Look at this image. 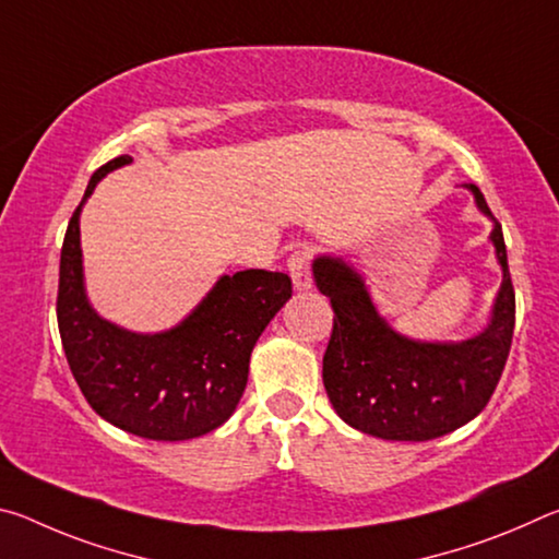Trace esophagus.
Segmentation results:
<instances>
[{"instance_id": "1", "label": "esophagus", "mask_w": 559, "mask_h": 559, "mask_svg": "<svg viewBox=\"0 0 559 559\" xmlns=\"http://www.w3.org/2000/svg\"><path fill=\"white\" fill-rule=\"evenodd\" d=\"M288 273H290V278H293V286H296L298 290H310V288H313V276H310V249H308V246H300L298 251L290 253Z\"/></svg>"}]
</instances>
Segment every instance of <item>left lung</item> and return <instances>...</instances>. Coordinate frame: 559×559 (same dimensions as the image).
Here are the masks:
<instances>
[{"label":"left lung","mask_w":559,"mask_h":559,"mask_svg":"<svg viewBox=\"0 0 559 559\" xmlns=\"http://www.w3.org/2000/svg\"><path fill=\"white\" fill-rule=\"evenodd\" d=\"M478 210L493 219L476 185H466ZM490 241L503 283L484 333L461 343H424L400 335L377 313L365 281L343 259L313 261L316 286L335 310L323 357L330 404L349 427L386 441H429L484 412L503 374L515 328V290L503 229L493 219Z\"/></svg>","instance_id":"8db88e82"}]
</instances>
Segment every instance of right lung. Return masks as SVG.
I'll return each instance as SVG.
<instances>
[{"label":"right lung","mask_w":559,"mask_h":559,"mask_svg":"<svg viewBox=\"0 0 559 559\" xmlns=\"http://www.w3.org/2000/svg\"><path fill=\"white\" fill-rule=\"evenodd\" d=\"M120 155L96 169L61 246L56 318L66 359L98 416L135 437L185 441L229 419L249 380L259 335L290 298V278L249 269L222 276L182 323L143 335L100 318L83 286L81 210Z\"/></svg>","instance_id":"right-lung-1"}]
</instances>
